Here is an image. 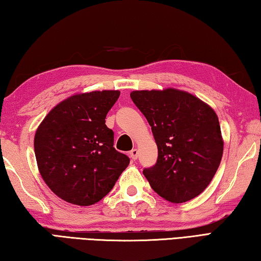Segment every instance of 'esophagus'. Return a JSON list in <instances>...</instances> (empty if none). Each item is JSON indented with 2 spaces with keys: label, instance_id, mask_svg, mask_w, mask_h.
<instances>
[{
  "label": "esophagus",
  "instance_id": "34e87169",
  "mask_svg": "<svg viewBox=\"0 0 261 261\" xmlns=\"http://www.w3.org/2000/svg\"><path fill=\"white\" fill-rule=\"evenodd\" d=\"M137 155H139V150L137 149H133L132 151H129V156L132 160H136Z\"/></svg>",
  "mask_w": 261,
  "mask_h": 261
}]
</instances>
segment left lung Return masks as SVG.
Masks as SVG:
<instances>
[{"label": "left lung", "instance_id": "left-lung-1", "mask_svg": "<svg viewBox=\"0 0 261 261\" xmlns=\"http://www.w3.org/2000/svg\"><path fill=\"white\" fill-rule=\"evenodd\" d=\"M130 97L151 126L158 160L143 174L161 198L173 203L194 199L210 184L223 156L218 117L188 92L134 91Z\"/></svg>", "mask_w": 261, "mask_h": 261}]
</instances>
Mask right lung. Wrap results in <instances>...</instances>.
Wrapping results in <instances>:
<instances>
[{
	"mask_svg": "<svg viewBox=\"0 0 261 261\" xmlns=\"http://www.w3.org/2000/svg\"><path fill=\"white\" fill-rule=\"evenodd\" d=\"M119 91H94L68 97L44 118L34 149L42 178L67 202L91 205L114 188L129 158L114 147L106 117Z\"/></svg>",
	"mask_w": 261,
	"mask_h": 261,
	"instance_id": "add662e5",
	"label": "right lung"
}]
</instances>
